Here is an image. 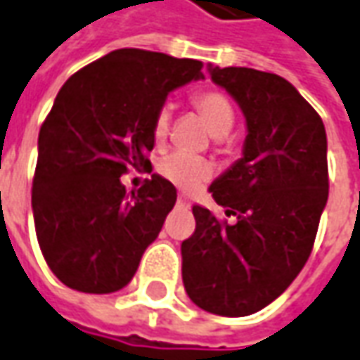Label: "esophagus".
I'll return each instance as SVG.
<instances>
[{"label":"esophagus","mask_w":360,"mask_h":360,"mask_svg":"<svg viewBox=\"0 0 360 360\" xmlns=\"http://www.w3.org/2000/svg\"><path fill=\"white\" fill-rule=\"evenodd\" d=\"M176 206H178V208L188 210L190 208V202H188V198L186 196H178V200H176Z\"/></svg>","instance_id":"esophagus-1"}]
</instances>
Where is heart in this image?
Here are the masks:
<instances>
[{
    "label": "heart",
    "instance_id": "1",
    "mask_svg": "<svg viewBox=\"0 0 360 360\" xmlns=\"http://www.w3.org/2000/svg\"><path fill=\"white\" fill-rule=\"evenodd\" d=\"M192 105L200 112V117L204 118V122L208 124L210 132L214 136H226L233 127V120H236L233 105L228 96L216 89H206V91L196 93L192 96ZM170 122H172V110L164 105L156 110L154 120H152L154 141L164 142L170 132ZM158 174L182 192H194L204 182H208L212 176V166L208 160L194 154L172 152L158 162Z\"/></svg>",
    "mask_w": 360,
    "mask_h": 360
}]
</instances>
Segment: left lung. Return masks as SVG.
<instances>
[{"label": "left lung", "mask_w": 360, "mask_h": 360, "mask_svg": "<svg viewBox=\"0 0 360 360\" xmlns=\"http://www.w3.org/2000/svg\"><path fill=\"white\" fill-rule=\"evenodd\" d=\"M242 107L243 156L210 186L226 216L194 206L182 242L188 297L204 311L245 317L277 299L309 259L329 196L327 134L317 110L283 77L210 67Z\"/></svg>", "instance_id": "8db88e82"}]
</instances>
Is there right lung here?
<instances>
[{
    "label": "right lung",
    "instance_id": "right-lung-1",
    "mask_svg": "<svg viewBox=\"0 0 360 360\" xmlns=\"http://www.w3.org/2000/svg\"><path fill=\"white\" fill-rule=\"evenodd\" d=\"M204 63L117 49L67 79L39 130L31 206L41 253L57 279L83 293H112L134 277L144 250L176 204L162 176L127 196L120 176L146 170L152 120L170 91L202 77Z\"/></svg>",
    "mask_w": 360,
    "mask_h": 360
}]
</instances>
